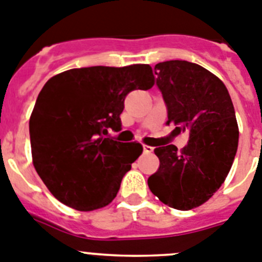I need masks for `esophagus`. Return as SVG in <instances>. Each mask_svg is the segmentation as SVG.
<instances>
[{"mask_svg": "<svg viewBox=\"0 0 262 262\" xmlns=\"http://www.w3.org/2000/svg\"><path fill=\"white\" fill-rule=\"evenodd\" d=\"M152 150H154V148H152L151 146L143 145V152H145V154H150V152H152Z\"/></svg>", "mask_w": 262, "mask_h": 262, "instance_id": "1", "label": "esophagus"}]
</instances>
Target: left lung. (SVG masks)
<instances>
[{
    "instance_id": "1",
    "label": "left lung",
    "mask_w": 262,
    "mask_h": 262,
    "mask_svg": "<svg viewBox=\"0 0 262 262\" xmlns=\"http://www.w3.org/2000/svg\"><path fill=\"white\" fill-rule=\"evenodd\" d=\"M157 84L168 112L167 124L189 129L180 151L175 145L154 150L159 168L148 178L152 194L178 210L201 206L225 183L239 142L236 116L225 83L188 61L155 65Z\"/></svg>"
}]
</instances>
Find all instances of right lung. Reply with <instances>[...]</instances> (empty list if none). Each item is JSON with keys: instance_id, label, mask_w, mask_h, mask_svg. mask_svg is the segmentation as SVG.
I'll return each instance as SVG.
<instances>
[{"instance_id": "obj_1", "label": "right lung", "mask_w": 262, "mask_h": 262, "mask_svg": "<svg viewBox=\"0 0 262 262\" xmlns=\"http://www.w3.org/2000/svg\"><path fill=\"white\" fill-rule=\"evenodd\" d=\"M155 83L146 63L70 69L52 77L30 117L32 163L49 192L79 211L114 201L122 178L143 147L117 142L125 96Z\"/></svg>"}]
</instances>
